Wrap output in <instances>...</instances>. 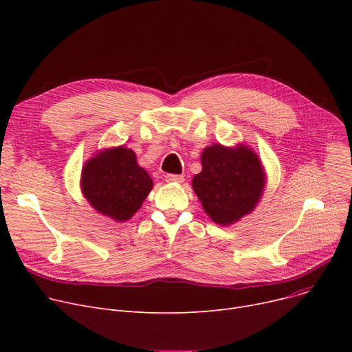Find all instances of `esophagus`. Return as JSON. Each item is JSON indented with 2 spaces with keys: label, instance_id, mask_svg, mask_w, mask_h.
<instances>
[{
  "label": "esophagus",
  "instance_id": "1",
  "mask_svg": "<svg viewBox=\"0 0 352 352\" xmlns=\"http://www.w3.org/2000/svg\"><path fill=\"white\" fill-rule=\"evenodd\" d=\"M165 181L166 182H182L184 181V175H179V174H166L165 175Z\"/></svg>",
  "mask_w": 352,
  "mask_h": 352
}]
</instances>
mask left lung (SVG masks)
I'll return each mask as SVG.
<instances>
[{"mask_svg":"<svg viewBox=\"0 0 352 352\" xmlns=\"http://www.w3.org/2000/svg\"><path fill=\"white\" fill-rule=\"evenodd\" d=\"M201 164L202 171L194 177L192 188L214 223L230 226L254 210L265 186V174L248 146L214 144L202 153Z\"/></svg>","mask_w":352,"mask_h":352,"instance_id":"1","label":"left lung"}]
</instances>
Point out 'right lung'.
<instances>
[{
  "mask_svg": "<svg viewBox=\"0 0 352 352\" xmlns=\"http://www.w3.org/2000/svg\"><path fill=\"white\" fill-rule=\"evenodd\" d=\"M81 188L97 211L117 221H126L153 190V179L137 164L134 151L117 146L87 161Z\"/></svg>",
  "mask_w": 352,
  "mask_h": 352,
  "instance_id": "obj_1",
  "label": "right lung"
}]
</instances>
